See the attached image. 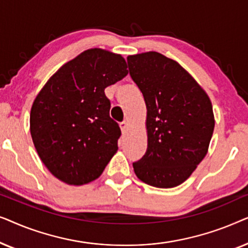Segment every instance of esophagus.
<instances>
[{
  "label": "esophagus",
  "instance_id": "obj_1",
  "mask_svg": "<svg viewBox=\"0 0 248 248\" xmlns=\"http://www.w3.org/2000/svg\"><path fill=\"white\" fill-rule=\"evenodd\" d=\"M120 127H121V131L123 132V133H125V131H126L127 127H128V123H127L126 121L122 122V123L120 124Z\"/></svg>",
  "mask_w": 248,
  "mask_h": 248
}]
</instances>
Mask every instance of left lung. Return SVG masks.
Masks as SVG:
<instances>
[{
    "label": "left lung",
    "mask_w": 248,
    "mask_h": 248,
    "mask_svg": "<svg viewBox=\"0 0 248 248\" xmlns=\"http://www.w3.org/2000/svg\"><path fill=\"white\" fill-rule=\"evenodd\" d=\"M127 64L147 106L148 147L134 172L154 187H175L208 154L215 130L211 100L181 64L160 53L130 55Z\"/></svg>",
    "instance_id": "obj_1"
}]
</instances>
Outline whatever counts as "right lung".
<instances>
[{"label":"right lung","instance_id":"right-lung-1","mask_svg":"<svg viewBox=\"0 0 248 248\" xmlns=\"http://www.w3.org/2000/svg\"><path fill=\"white\" fill-rule=\"evenodd\" d=\"M121 54L90 48L64 64L33 100L30 134L43 164L61 182L84 185L103 174L121 130L105 89L127 76Z\"/></svg>","mask_w":248,"mask_h":248}]
</instances>
